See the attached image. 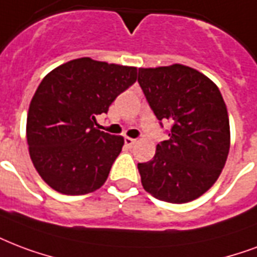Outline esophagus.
I'll return each instance as SVG.
<instances>
[{
	"label": "esophagus",
	"mask_w": 257,
	"mask_h": 257,
	"mask_svg": "<svg viewBox=\"0 0 257 257\" xmlns=\"http://www.w3.org/2000/svg\"><path fill=\"white\" fill-rule=\"evenodd\" d=\"M135 144H136V140H135V139H131V137H125V146L128 147V148H132Z\"/></svg>",
	"instance_id": "esophagus-1"
}]
</instances>
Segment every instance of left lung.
<instances>
[{
  "mask_svg": "<svg viewBox=\"0 0 257 257\" xmlns=\"http://www.w3.org/2000/svg\"><path fill=\"white\" fill-rule=\"evenodd\" d=\"M137 81L158 120L174 124L154 159L137 164L143 187L166 202L199 198L218 179L230 148L220 90L202 72L178 63L140 67Z\"/></svg>",
  "mask_w": 257,
  "mask_h": 257,
  "instance_id": "8db88e82",
  "label": "left lung"
}]
</instances>
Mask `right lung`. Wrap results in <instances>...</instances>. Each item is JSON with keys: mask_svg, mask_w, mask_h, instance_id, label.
Masks as SVG:
<instances>
[{"mask_svg": "<svg viewBox=\"0 0 257 257\" xmlns=\"http://www.w3.org/2000/svg\"><path fill=\"white\" fill-rule=\"evenodd\" d=\"M137 79V67L91 58L47 74L29 103L27 142L42 179L58 193L83 195L106 182L124 137L95 128L115 97Z\"/></svg>", "mask_w": 257, "mask_h": 257, "instance_id": "1", "label": "right lung"}]
</instances>
